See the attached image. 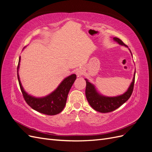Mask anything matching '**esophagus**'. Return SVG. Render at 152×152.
Masks as SVG:
<instances>
[{
    "label": "esophagus",
    "instance_id": "esophagus-1",
    "mask_svg": "<svg viewBox=\"0 0 152 152\" xmlns=\"http://www.w3.org/2000/svg\"><path fill=\"white\" fill-rule=\"evenodd\" d=\"M84 73V71L82 70V69H78V70H77L76 71V75L78 76V77H80L81 75H83Z\"/></svg>",
    "mask_w": 152,
    "mask_h": 152
}]
</instances>
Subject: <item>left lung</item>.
I'll use <instances>...</instances> for the list:
<instances>
[{"mask_svg":"<svg viewBox=\"0 0 152 152\" xmlns=\"http://www.w3.org/2000/svg\"><path fill=\"white\" fill-rule=\"evenodd\" d=\"M113 39L120 45L127 47V45L124 44L120 39L117 37H114ZM129 50L131 53L130 49ZM135 72L132 82H131L127 91L123 94L115 96V97H107V96L101 95L95 89L94 86L87 79H85L86 82V96L91 107L96 111L101 113H108L112 112L118 107H120L122 104L126 102L129 99L132 93L135 80Z\"/></svg>","mask_w":152,"mask_h":152,"instance_id":"1","label":"left lung"}]
</instances>
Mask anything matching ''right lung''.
<instances>
[{
    "label": "right lung",
    "mask_w": 152,
    "mask_h": 152,
    "mask_svg": "<svg viewBox=\"0 0 152 152\" xmlns=\"http://www.w3.org/2000/svg\"><path fill=\"white\" fill-rule=\"evenodd\" d=\"M20 59V57L17 68V75L21 93L26 103L36 111L48 115H54L60 113L65 107L68 93L76 79V75L72 74L65 78L56 89L50 94L43 98H35L27 94L21 86L18 74Z\"/></svg>",
    "instance_id": "right-lung-1"
}]
</instances>
